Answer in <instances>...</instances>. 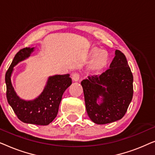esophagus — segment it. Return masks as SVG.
<instances>
[{
    "label": "esophagus",
    "mask_w": 155,
    "mask_h": 155,
    "mask_svg": "<svg viewBox=\"0 0 155 155\" xmlns=\"http://www.w3.org/2000/svg\"><path fill=\"white\" fill-rule=\"evenodd\" d=\"M80 74L78 73H74L72 75V79H73V81H78L80 79Z\"/></svg>",
    "instance_id": "1"
}]
</instances>
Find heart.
Segmentation results:
<instances>
[{
  "mask_svg": "<svg viewBox=\"0 0 155 155\" xmlns=\"http://www.w3.org/2000/svg\"><path fill=\"white\" fill-rule=\"evenodd\" d=\"M93 55L95 56L92 62L93 68L97 70L103 68L107 63L108 58L107 54L102 52L97 54V51H94Z\"/></svg>",
  "mask_w": 155,
  "mask_h": 155,
  "instance_id": "b5f03b06",
  "label": "heart"
}]
</instances>
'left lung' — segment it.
<instances>
[{
  "label": "left lung",
  "instance_id": "8db88e82",
  "mask_svg": "<svg viewBox=\"0 0 155 155\" xmlns=\"http://www.w3.org/2000/svg\"><path fill=\"white\" fill-rule=\"evenodd\" d=\"M115 55L109 69L81 82L87 112L97 124L121 119L133 98V77L128 61L120 51L116 50ZM99 96L103 98L98 104Z\"/></svg>",
  "mask_w": 155,
  "mask_h": 155
}]
</instances>
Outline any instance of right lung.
I'll list each match as a JSON object with an SVG mask.
<instances>
[{
    "mask_svg": "<svg viewBox=\"0 0 155 155\" xmlns=\"http://www.w3.org/2000/svg\"><path fill=\"white\" fill-rule=\"evenodd\" d=\"M34 48L19 51L5 73L6 97L8 102L21 121L39 126H47L56 117L63 92L72 84L69 74L48 78L41 94L33 100L26 101L17 95L11 82L13 68L30 56Z\"/></svg>",
    "mask_w": 155,
    "mask_h": 155,
    "instance_id": "obj_1",
    "label": "right lung"
}]
</instances>
